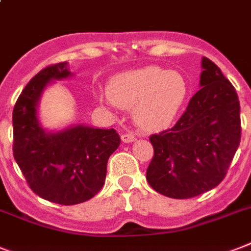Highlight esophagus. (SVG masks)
Masks as SVG:
<instances>
[{"instance_id":"esophagus-1","label":"esophagus","mask_w":251,"mask_h":251,"mask_svg":"<svg viewBox=\"0 0 251 251\" xmlns=\"http://www.w3.org/2000/svg\"><path fill=\"white\" fill-rule=\"evenodd\" d=\"M121 140L124 143H131V142L135 140V135L132 132H126V134H122L121 135Z\"/></svg>"}]
</instances>
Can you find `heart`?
I'll return each instance as SVG.
<instances>
[{
	"label": "heart",
	"mask_w": 251,
	"mask_h": 251,
	"mask_svg": "<svg viewBox=\"0 0 251 251\" xmlns=\"http://www.w3.org/2000/svg\"><path fill=\"white\" fill-rule=\"evenodd\" d=\"M188 91V81L182 73L151 66L112 79L105 100L124 108L134 106L132 117L136 125L156 131L174 122Z\"/></svg>",
	"instance_id": "1"
}]
</instances>
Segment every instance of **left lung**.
Wrapping results in <instances>:
<instances>
[{
  "label": "left lung",
  "instance_id": "1",
  "mask_svg": "<svg viewBox=\"0 0 251 251\" xmlns=\"http://www.w3.org/2000/svg\"><path fill=\"white\" fill-rule=\"evenodd\" d=\"M200 89L172 129L153 134L147 180L156 192L191 199L225 179L241 139L240 101L217 64L202 58Z\"/></svg>",
  "mask_w": 251,
  "mask_h": 251
}]
</instances>
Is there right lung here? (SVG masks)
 I'll return each instance as SVG.
<instances>
[{
    "label": "right lung",
    "instance_id": "add662e5",
    "mask_svg": "<svg viewBox=\"0 0 251 251\" xmlns=\"http://www.w3.org/2000/svg\"><path fill=\"white\" fill-rule=\"evenodd\" d=\"M71 76L67 62L44 68L26 83L13 112L16 164L36 195L60 205L85 202L100 191L108 158L121 143L115 129H42L37 117L41 95L49 83Z\"/></svg>",
    "mask_w": 251,
    "mask_h": 251
}]
</instances>
